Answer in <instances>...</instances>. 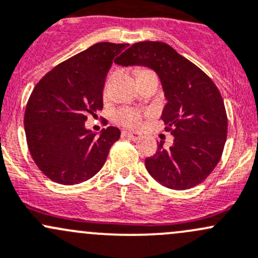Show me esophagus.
<instances>
[{"label": "esophagus", "instance_id": "esophagus-1", "mask_svg": "<svg viewBox=\"0 0 258 258\" xmlns=\"http://www.w3.org/2000/svg\"><path fill=\"white\" fill-rule=\"evenodd\" d=\"M122 137H126V138H130V140L132 141H137L140 140L141 135L140 134H136V132H128V131H122Z\"/></svg>", "mask_w": 258, "mask_h": 258}]
</instances>
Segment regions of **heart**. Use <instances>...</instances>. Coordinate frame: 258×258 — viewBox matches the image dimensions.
<instances>
[{
  "mask_svg": "<svg viewBox=\"0 0 258 258\" xmlns=\"http://www.w3.org/2000/svg\"><path fill=\"white\" fill-rule=\"evenodd\" d=\"M148 116H150V113L137 110V108L122 107L113 113V120L118 124L128 127V128H138V127L142 126L143 118L148 117Z\"/></svg>",
  "mask_w": 258,
  "mask_h": 258,
  "instance_id": "heart-1",
  "label": "heart"
}]
</instances>
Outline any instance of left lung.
<instances>
[{
  "mask_svg": "<svg viewBox=\"0 0 258 258\" xmlns=\"http://www.w3.org/2000/svg\"><path fill=\"white\" fill-rule=\"evenodd\" d=\"M115 63L151 68L163 86L162 120L174 141L168 150L158 143L156 154L146 158L148 173L174 190L204 181L220 161L227 136L226 110L214 81L163 42L135 43Z\"/></svg>",
  "mask_w": 258,
  "mask_h": 258,
  "instance_id": "8db88e82",
  "label": "left lung"
}]
</instances>
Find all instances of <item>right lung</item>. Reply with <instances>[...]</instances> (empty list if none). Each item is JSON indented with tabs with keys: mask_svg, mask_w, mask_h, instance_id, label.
I'll list each match as a JSON object with an SVG mask.
<instances>
[{
	"mask_svg": "<svg viewBox=\"0 0 258 258\" xmlns=\"http://www.w3.org/2000/svg\"><path fill=\"white\" fill-rule=\"evenodd\" d=\"M126 47L96 43L53 68L32 91L24 112L27 145L50 180L73 185L93 178L120 138V130L113 126L96 136L85 128V121L102 110L105 79Z\"/></svg>",
	"mask_w": 258,
	"mask_h": 258,
	"instance_id": "right-lung-1",
	"label": "right lung"
}]
</instances>
